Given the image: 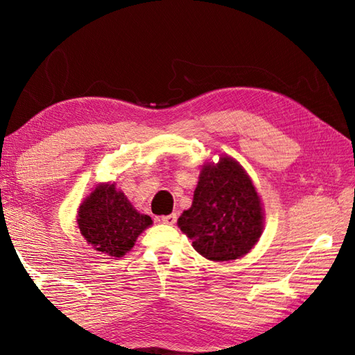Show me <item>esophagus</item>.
<instances>
[{"label": "esophagus", "mask_w": 355, "mask_h": 355, "mask_svg": "<svg viewBox=\"0 0 355 355\" xmlns=\"http://www.w3.org/2000/svg\"><path fill=\"white\" fill-rule=\"evenodd\" d=\"M160 220H162V223H163V224H169V225H172V224H175V223H177V215H175V214L164 215V216H162V218H160Z\"/></svg>", "instance_id": "1"}]
</instances>
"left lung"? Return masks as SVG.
Masks as SVG:
<instances>
[{
    "label": "left lung",
    "mask_w": 355,
    "mask_h": 355,
    "mask_svg": "<svg viewBox=\"0 0 355 355\" xmlns=\"http://www.w3.org/2000/svg\"><path fill=\"white\" fill-rule=\"evenodd\" d=\"M178 227L200 254L210 261L238 259L258 243L263 212L245 171L230 157L201 169L189 210Z\"/></svg>",
    "instance_id": "1"
}]
</instances>
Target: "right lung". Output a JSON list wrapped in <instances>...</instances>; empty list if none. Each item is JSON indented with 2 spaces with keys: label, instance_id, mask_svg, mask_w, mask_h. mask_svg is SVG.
Instances as JSON below:
<instances>
[{
  "label": "right lung",
  "instance_id": "add662e5",
  "mask_svg": "<svg viewBox=\"0 0 355 355\" xmlns=\"http://www.w3.org/2000/svg\"><path fill=\"white\" fill-rule=\"evenodd\" d=\"M78 224L82 236L94 250L120 258L131 250L153 220L139 214L114 184H101L82 202Z\"/></svg>",
  "mask_w": 355,
  "mask_h": 355
}]
</instances>
